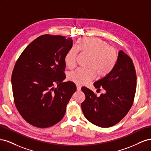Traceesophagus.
<instances>
[{
    "label": "esophagus",
    "mask_w": 151,
    "mask_h": 151,
    "mask_svg": "<svg viewBox=\"0 0 151 151\" xmlns=\"http://www.w3.org/2000/svg\"><path fill=\"white\" fill-rule=\"evenodd\" d=\"M76 86H77V91H81V86H80V85H79V84H76Z\"/></svg>",
    "instance_id": "esophagus-1"
}]
</instances>
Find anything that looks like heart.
<instances>
[{
	"label": "heart",
	"instance_id": "1",
	"mask_svg": "<svg viewBox=\"0 0 151 151\" xmlns=\"http://www.w3.org/2000/svg\"><path fill=\"white\" fill-rule=\"evenodd\" d=\"M78 51L91 57L88 67L90 69L77 68L70 73L69 79L77 84H85L93 80L97 75L100 78L107 76L115 67L117 55L115 48L98 38H83L77 42L76 48H70L65 54L64 62L69 68L76 65Z\"/></svg>",
	"mask_w": 151,
	"mask_h": 151
}]
</instances>
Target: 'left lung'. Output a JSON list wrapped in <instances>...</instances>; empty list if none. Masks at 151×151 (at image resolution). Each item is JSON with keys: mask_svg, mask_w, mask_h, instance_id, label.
Here are the masks:
<instances>
[{"mask_svg": "<svg viewBox=\"0 0 151 151\" xmlns=\"http://www.w3.org/2000/svg\"><path fill=\"white\" fill-rule=\"evenodd\" d=\"M94 86L98 90L103 88L106 93L98 97L93 91L82 88L86 95L81 103L84 116L100 127L116 125L125 116L134 102L137 76L132 59L120 50L113 70Z\"/></svg>", "mask_w": 151, "mask_h": 151, "instance_id": "8db88e82", "label": "left lung"}]
</instances>
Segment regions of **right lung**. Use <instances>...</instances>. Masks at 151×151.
Here are the masks:
<instances>
[{
  "mask_svg": "<svg viewBox=\"0 0 151 151\" xmlns=\"http://www.w3.org/2000/svg\"><path fill=\"white\" fill-rule=\"evenodd\" d=\"M72 42L62 36H40L24 49L14 67L11 83L16 106L36 127L47 128L60 122L76 92L73 82H62L66 77L64 57Z\"/></svg>",
  "mask_w": 151,
  "mask_h": 151,
  "instance_id": "add662e5",
  "label": "right lung"
}]
</instances>
